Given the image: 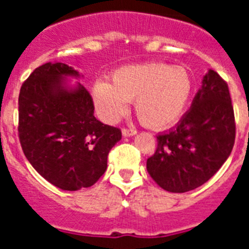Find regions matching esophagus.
I'll list each match as a JSON object with an SVG mask.
<instances>
[{
    "instance_id": "1",
    "label": "esophagus",
    "mask_w": 249,
    "mask_h": 249,
    "mask_svg": "<svg viewBox=\"0 0 249 249\" xmlns=\"http://www.w3.org/2000/svg\"><path fill=\"white\" fill-rule=\"evenodd\" d=\"M137 135V131H136L135 128H123L122 129V136L123 137H132V136Z\"/></svg>"
}]
</instances>
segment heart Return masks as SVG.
Instances as JSON below:
<instances>
[{"label":"heart","instance_id":"1","mask_svg":"<svg viewBox=\"0 0 249 249\" xmlns=\"http://www.w3.org/2000/svg\"><path fill=\"white\" fill-rule=\"evenodd\" d=\"M109 81H98L92 89L93 103L102 118L109 122L118 120L128 109V102L135 101L138 120L157 129L179 120L192 92L186 68L160 62L123 66Z\"/></svg>","mask_w":249,"mask_h":249}]
</instances>
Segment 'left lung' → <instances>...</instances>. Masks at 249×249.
I'll return each mask as SVG.
<instances>
[{
    "mask_svg": "<svg viewBox=\"0 0 249 249\" xmlns=\"http://www.w3.org/2000/svg\"><path fill=\"white\" fill-rule=\"evenodd\" d=\"M236 123L227 83L208 70L191 108L176 127L157 136V149L147 160L156 183L173 193L206 183L232 152Z\"/></svg>",
    "mask_w": 249,
    "mask_h": 249,
    "instance_id": "8db88e82",
    "label": "left lung"
}]
</instances>
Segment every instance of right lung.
I'll use <instances>...</instances> for the list:
<instances>
[{
    "instance_id": "right-lung-1",
    "label": "right lung",
    "mask_w": 249,
    "mask_h": 249,
    "mask_svg": "<svg viewBox=\"0 0 249 249\" xmlns=\"http://www.w3.org/2000/svg\"><path fill=\"white\" fill-rule=\"evenodd\" d=\"M82 74L62 62L36 68L21 87L18 135L26 158L63 191L91 187L107 169V156L122 138L116 127L94 117Z\"/></svg>"
}]
</instances>
